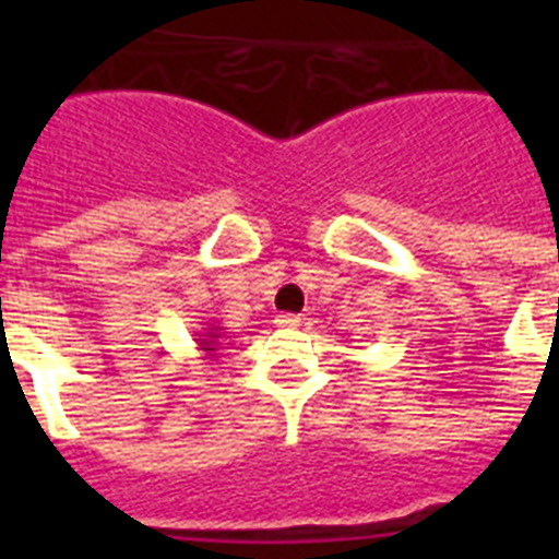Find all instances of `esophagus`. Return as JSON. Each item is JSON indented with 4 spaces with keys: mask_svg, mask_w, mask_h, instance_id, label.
<instances>
[{
    "mask_svg": "<svg viewBox=\"0 0 559 559\" xmlns=\"http://www.w3.org/2000/svg\"><path fill=\"white\" fill-rule=\"evenodd\" d=\"M276 328H299L302 324V316H296V313H280L274 319Z\"/></svg>",
    "mask_w": 559,
    "mask_h": 559,
    "instance_id": "1",
    "label": "esophagus"
}]
</instances>
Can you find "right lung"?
Returning <instances> with one entry per match:
<instances>
[{"label": "right lung", "instance_id": "add662e5", "mask_svg": "<svg viewBox=\"0 0 559 559\" xmlns=\"http://www.w3.org/2000/svg\"><path fill=\"white\" fill-rule=\"evenodd\" d=\"M226 328H221V324H204V328L195 333V344H199V349L204 353V358L215 360L221 355V349H224V344L229 341V335L224 333Z\"/></svg>", "mask_w": 559, "mask_h": 559}]
</instances>
